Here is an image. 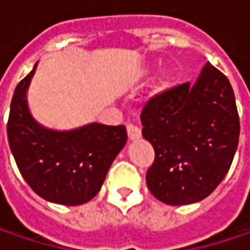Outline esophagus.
Listing matches in <instances>:
<instances>
[{
  "mask_svg": "<svg viewBox=\"0 0 250 250\" xmlns=\"http://www.w3.org/2000/svg\"><path fill=\"white\" fill-rule=\"evenodd\" d=\"M126 130H128V138L129 140H138L142 136V132L138 126L132 125V124H128L126 125Z\"/></svg>",
  "mask_w": 250,
  "mask_h": 250,
  "instance_id": "34e87169",
  "label": "esophagus"
}]
</instances>
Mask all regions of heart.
Segmentation results:
<instances>
[{
  "label": "heart",
  "instance_id": "1",
  "mask_svg": "<svg viewBox=\"0 0 250 250\" xmlns=\"http://www.w3.org/2000/svg\"><path fill=\"white\" fill-rule=\"evenodd\" d=\"M150 73H151V69H146L143 75H150ZM169 84H171V75L167 71H164V72L160 73L159 76H157V79L154 81L151 93L153 94H161V93H164V91L167 90L168 87H169Z\"/></svg>",
  "mask_w": 250,
  "mask_h": 250
}]
</instances>
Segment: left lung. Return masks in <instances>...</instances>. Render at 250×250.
<instances>
[{
	"mask_svg": "<svg viewBox=\"0 0 250 250\" xmlns=\"http://www.w3.org/2000/svg\"><path fill=\"white\" fill-rule=\"evenodd\" d=\"M140 120L156 153L146 182L160 202L196 203L224 179L238 147L239 117L231 83L211 63L193 84L150 100Z\"/></svg>",
	"mask_w": 250,
	"mask_h": 250,
	"instance_id": "1",
	"label": "left lung"
}]
</instances>
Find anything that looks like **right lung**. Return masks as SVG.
I'll return each mask as SVG.
<instances>
[{
	"label": "right lung",
	"mask_w": 250,
	"mask_h": 250,
	"mask_svg": "<svg viewBox=\"0 0 250 250\" xmlns=\"http://www.w3.org/2000/svg\"><path fill=\"white\" fill-rule=\"evenodd\" d=\"M32 72L16 86L8 120V142L27 185L44 200L78 206L99 193L112 161L124 149V125L91 122L71 130L45 128L27 105Z\"/></svg>",
	"instance_id": "obj_1"
}]
</instances>
